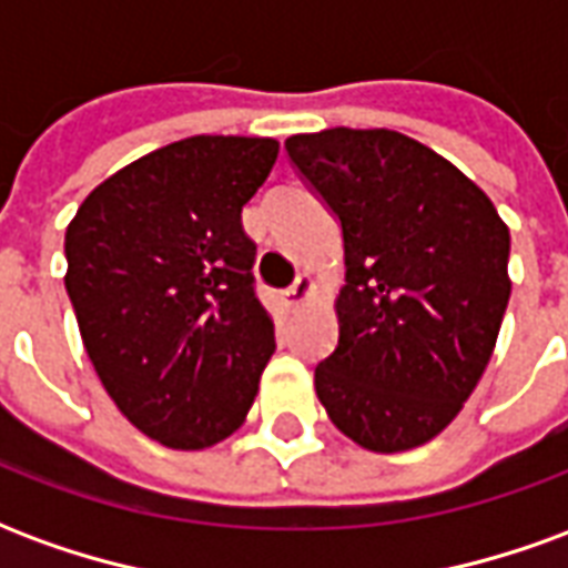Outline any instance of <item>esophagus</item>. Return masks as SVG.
Masks as SVG:
<instances>
[{
	"instance_id": "34e87169",
	"label": "esophagus",
	"mask_w": 568,
	"mask_h": 568,
	"mask_svg": "<svg viewBox=\"0 0 568 568\" xmlns=\"http://www.w3.org/2000/svg\"><path fill=\"white\" fill-rule=\"evenodd\" d=\"M313 288H316V285H313V280H310L307 273H301L295 283L288 285V288L283 292L285 304H288L292 310H297L301 304H307L310 297H313Z\"/></svg>"
}]
</instances>
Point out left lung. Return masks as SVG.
<instances>
[{
	"label": "left lung",
	"instance_id": "obj_1",
	"mask_svg": "<svg viewBox=\"0 0 568 568\" xmlns=\"http://www.w3.org/2000/svg\"><path fill=\"white\" fill-rule=\"evenodd\" d=\"M344 234L337 346L316 395L374 453L419 447L475 393L511 297V236L450 161L395 130L332 128L285 140Z\"/></svg>",
	"mask_w": 568,
	"mask_h": 568
}]
</instances>
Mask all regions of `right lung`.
<instances>
[{
    "label": "right lung",
    "mask_w": 568,
    "mask_h": 568,
    "mask_svg": "<svg viewBox=\"0 0 568 568\" xmlns=\"http://www.w3.org/2000/svg\"><path fill=\"white\" fill-rule=\"evenodd\" d=\"M276 154L261 136L170 142L93 187L67 227V292L93 371L173 450L243 426L276 349L240 222Z\"/></svg>",
    "instance_id": "right-lung-1"
}]
</instances>
